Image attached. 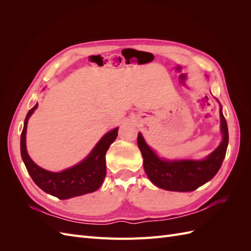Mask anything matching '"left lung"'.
I'll list each match as a JSON object with an SVG mask.
<instances>
[{
    "label": "left lung",
    "mask_w": 251,
    "mask_h": 251,
    "mask_svg": "<svg viewBox=\"0 0 251 251\" xmlns=\"http://www.w3.org/2000/svg\"><path fill=\"white\" fill-rule=\"evenodd\" d=\"M221 133L220 146L203 160H165L159 158L138 134V148L143 157V168L153 183L166 191L193 192L215 177L222 165L228 146V127L220 107Z\"/></svg>",
    "instance_id": "1"
}]
</instances>
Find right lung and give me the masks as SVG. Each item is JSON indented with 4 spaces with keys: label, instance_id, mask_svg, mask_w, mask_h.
<instances>
[{
    "label": "right lung",
    "instance_id": "obj_1",
    "mask_svg": "<svg viewBox=\"0 0 251 251\" xmlns=\"http://www.w3.org/2000/svg\"><path fill=\"white\" fill-rule=\"evenodd\" d=\"M34 107L29 110L21 134V155L26 169L34 183L45 193L56 197L60 200L70 199L97 191L105 177V153L111 143L117 138L118 127L108 132L98 141L87 158L72 168L60 173H53L36 165L29 157L26 149V131L29 117L32 115Z\"/></svg>",
    "mask_w": 251,
    "mask_h": 251
}]
</instances>
